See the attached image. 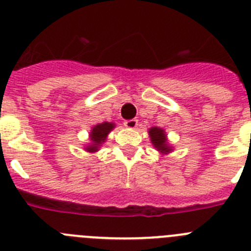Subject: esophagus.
Masks as SVG:
<instances>
[{
    "label": "esophagus",
    "mask_w": 251,
    "mask_h": 251,
    "mask_svg": "<svg viewBox=\"0 0 251 251\" xmlns=\"http://www.w3.org/2000/svg\"><path fill=\"white\" fill-rule=\"evenodd\" d=\"M124 126L128 128V129H136L138 127V121L137 119H128V121L124 122Z\"/></svg>",
    "instance_id": "esophagus-1"
}]
</instances>
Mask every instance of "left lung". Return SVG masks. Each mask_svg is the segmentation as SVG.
I'll list each match as a JSON object with an SVG mask.
<instances>
[{
	"mask_svg": "<svg viewBox=\"0 0 251 251\" xmlns=\"http://www.w3.org/2000/svg\"><path fill=\"white\" fill-rule=\"evenodd\" d=\"M148 134H150L151 143L153 145V147L156 148L161 154H168L174 151V147L170 145L168 142L167 134H166V130L163 128L159 127H152L148 129Z\"/></svg>",
	"mask_w": 251,
	"mask_h": 251,
	"instance_id": "obj_1",
	"label": "left lung"
}]
</instances>
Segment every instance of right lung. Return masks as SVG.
Returning a JSON list of instances; mask_svg holds the SVG:
<instances>
[{
  "label": "right lung",
  "instance_id": "1",
  "mask_svg": "<svg viewBox=\"0 0 251 251\" xmlns=\"http://www.w3.org/2000/svg\"><path fill=\"white\" fill-rule=\"evenodd\" d=\"M115 128V123L113 122H103V123L95 124L92 127L89 132V141L90 143L84 147V150L89 153L98 152L99 148L101 147L104 142L106 141V137Z\"/></svg>",
  "mask_w": 251,
  "mask_h": 251
}]
</instances>
